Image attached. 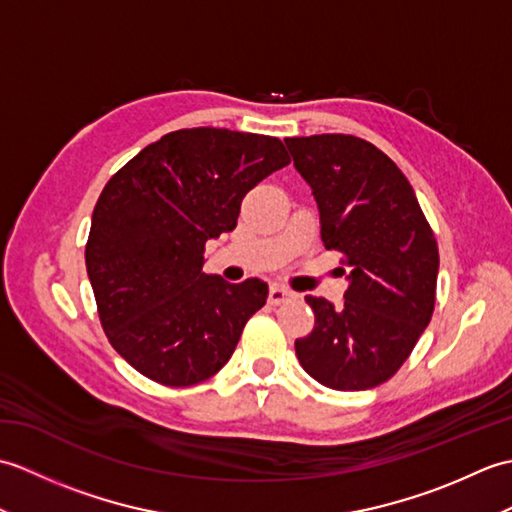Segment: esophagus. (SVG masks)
I'll return each instance as SVG.
<instances>
[{"instance_id": "1", "label": "esophagus", "mask_w": 512, "mask_h": 512, "mask_svg": "<svg viewBox=\"0 0 512 512\" xmlns=\"http://www.w3.org/2000/svg\"><path fill=\"white\" fill-rule=\"evenodd\" d=\"M290 297H292V292L288 288H284V286H279V284H273V286H270V290H268V301L273 303V306H279V303L288 301Z\"/></svg>"}]
</instances>
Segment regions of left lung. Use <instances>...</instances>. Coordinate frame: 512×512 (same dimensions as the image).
Returning <instances> with one entry per match:
<instances>
[{"mask_svg":"<svg viewBox=\"0 0 512 512\" xmlns=\"http://www.w3.org/2000/svg\"><path fill=\"white\" fill-rule=\"evenodd\" d=\"M319 206L321 239L350 268L343 306L308 295L314 330L295 341L321 385L363 391L407 361L436 306L438 244L396 162L363 138H286ZM345 273V270H343Z\"/></svg>","mask_w":512,"mask_h":512,"instance_id":"1","label":"left lung"}]
</instances>
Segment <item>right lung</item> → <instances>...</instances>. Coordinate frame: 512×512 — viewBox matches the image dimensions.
Returning <instances> with one entry per match:
<instances>
[{"instance_id":"obj_1","label":"right lung","mask_w":512,"mask_h":512,"mask_svg":"<svg viewBox=\"0 0 512 512\" xmlns=\"http://www.w3.org/2000/svg\"><path fill=\"white\" fill-rule=\"evenodd\" d=\"M288 162L279 138L193 127L147 145L105 184L85 266L107 339L140 374L189 387L231 358L268 284L202 273L204 244L231 233L244 195Z\"/></svg>"}]
</instances>
